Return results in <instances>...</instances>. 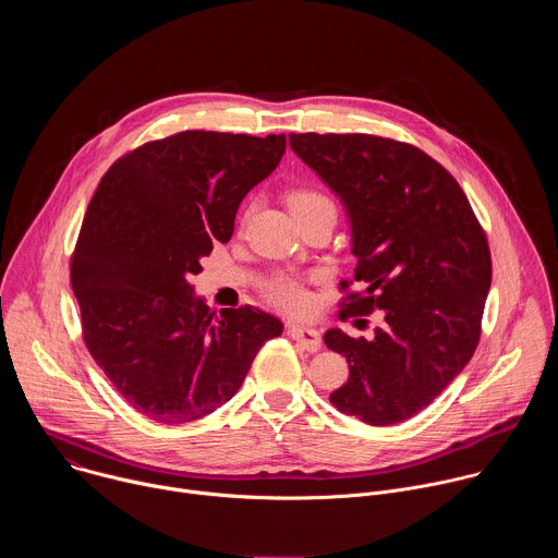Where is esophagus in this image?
I'll list each match as a JSON object with an SVG mask.
<instances>
[{
    "mask_svg": "<svg viewBox=\"0 0 558 558\" xmlns=\"http://www.w3.org/2000/svg\"><path fill=\"white\" fill-rule=\"evenodd\" d=\"M287 333H289L302 349H306V351H311V353H315L317 349H320V344H323L320 331H315V329L304 327V325H289V327H287Z\"/></svg>",
    "mask_w": 558,
    "mask_h": 558,
    "instance_id": "34e87169",
    "label": "esophagus"
}]
</instances>
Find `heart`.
I'll list each match as a JSON object with an SVG mask.
<instances>
[{
    "label": "heart",
    "instance_id": "heart-1",
    "mask_svg": "<svg viewBox=\"0 0 558 558\" xmlns=\"http://www.w3.org/2000/svg\"><path fill=\"white\" fill-rule=\"evenodd\" d=\"M289 207L293 211V216H308V214H315V211H325V209H333L336 211V205L333 201L317 192V190H311V187H298L289 194ZM265 298L287 311V313H306L311 308V295L308 291L304 289V284L293 278V276H287V274H276L267 280L265 284Z\"/></svg>",
    "mask_w": 558,
    "mask_h": 558
}]
</instances>
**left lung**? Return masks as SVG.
I'll return each instance as SVG.
<instances>
[{"label": "left lung", "mask_w": 558, "mask_h": 558, "mask_svg": "<svg viewBox=\"0 0 558 558\" xmlns=\"http://www.w3.org/2000/svg\"><path fill=\"white\" fill-rule=\"evenodd\" d=\"M289 145L351 218L355 282L364 289L340 282V315H381L373 340L325 333V344L349 362L347 384L329 400L368 426L407 422L480 344L493 280L486 231L454 177L411 143L304 132L289 134Z\"/></svg>", "instance_id": "left-lung-1"}]
</instances>
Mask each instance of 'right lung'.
I'll use <instances>...</instances> for the list:
<instances>
[{"instance_id": "obj_1", "label": "right lung", "mask_w": 558, "mask_h": 558, "mask_svg": "<svg viewBox=\"0 0 558 558\" xmlns=\"http://www.w3.org/2000/svg\"><path fill=\"white\" fill-rule=\"evenodd\" d=\"M284 134L185 130L123 154L104 174L70 258L84 342L147 420H201L241 388L278 317L211 311L190 278L233 233L238 205L284 154Z\"/></svg>"}]
</instances>
